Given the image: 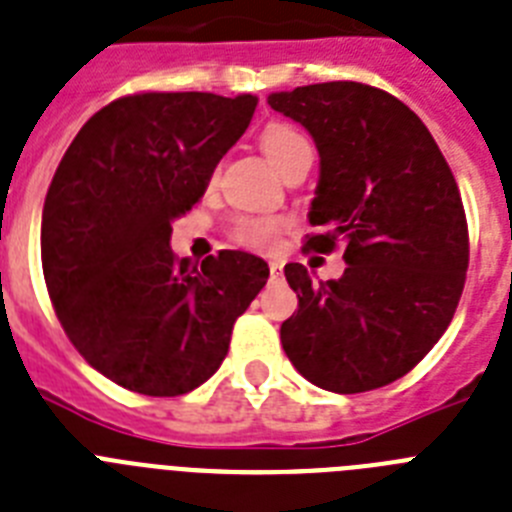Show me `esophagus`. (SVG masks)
I'll return each instance as SVG.
<instances>
[{
	"mask_svg": "<svg viewBox=\"0 0 512 512\" xmlns=\"http://www.w3.org/2000/svg\"><path fill=\"white\" fill-rule=\"evenodd\" d=\"M269 274L272 279H282V261H269Z\"/></svg>",
	"mask_w": 512,
	"mask_h": 512,
	"instance_id": "esophagus-1",
	"label": "esophagus"
}]
</instances>
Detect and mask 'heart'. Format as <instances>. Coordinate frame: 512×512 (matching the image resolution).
<instances>
[{"label":"heart","mask_w":512,"mask_h":512,"mask_svg":"<svg viewBox=\"0 0 512 512\" xmlns=\"http://www.w3.org/2000/svg\"><path fill=\"white\" fill-rule=\"evenodd\" d=\"M261 150L272 160L274 168L282 173L287 163H292L298 155H305L310 150V142L300 134L298 129H292L287 124H272L266 126L261 134ZM285 220L279 217H259V214H240L230 225V235L240 246L253 248V251H269L277 246L279 235L285 230Z\"/></svg>","instance_id":"heart-1"}]
</instances>
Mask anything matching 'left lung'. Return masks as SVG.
<instances>
[{
    "instance_id": "8db88e82",
    "label": "left lung",
    "mask_w": 512,
    "mask_h": 512,
    "mask_svg": "<svg viewBox=\"0 0 512 512\" xmlns=\"http://www.w3.org/2000/svg\"><path fill=\"white\" fill-rule=\"evenodd\" d=\"M305 126L318 157L305 248L344 246V274L316 282L287 264L298 310L279 336L313 386L362 393L399 381L435 347L461 300L469 227L456 178L427 126L399 98L362 82L272 93Z\"/></svg>"
}]
</instances>
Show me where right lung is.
I'll return each instance as SVG.
<instances>
[{"label": "right lung", "mask_w": 512, "mask_h": 512, "mask_svg": "<svg viewBox=\"0 0 512 512\" xmlns=\"http://www.w3.org/2000/svg\"><path fill=\"white\" fill-rule=\"evenodd\" d=\"M256 95L139 93L80 129L48 186L41 261L69 342L98 373L144 396L209 381L235 318L269 279L264 259L170 251L173 220L204 196L243 137Z\"/></svg>", "instance_id": "1"}]
</instances>
